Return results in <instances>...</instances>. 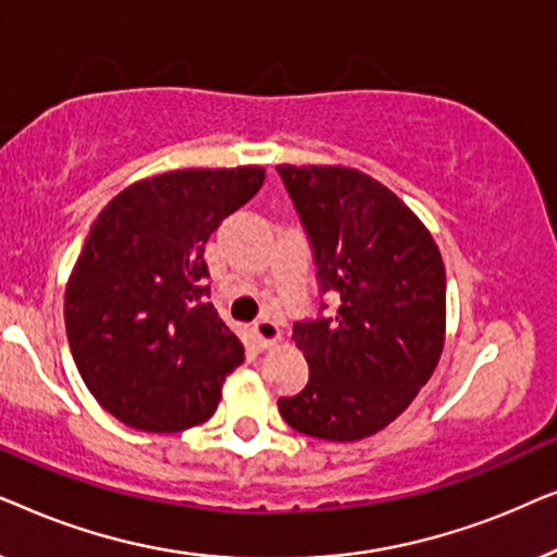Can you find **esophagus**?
<instances>
[{
    "mask_svg": "<svg viewBox=\"0 0 557 557\" xmlns=\"http://www.w3.org/2000/svg\"><path fill=\"white\" fill-rule=\"evenodd\" d=\"M253 334L261 347H269V345H276V342H281V330L276 326V322H271V319H258V322L253 324Z\"/></svg>",
    "mask_w": 557,
    "mask_h": 557,
    "instance_id": "esophagus-1",
    "label": "esophagus"
}]
</instances>
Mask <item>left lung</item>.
Instances as JSON below:
<instances>
[{
	"instance_id": "8db88e82",
	"label": "left lung",
	"mask_w": 557,
	"mask_h": 557,
	"mask_svg": "<svg viewBox=\"0 0 557 557\" xmlns=\"http://www.w3.org/2000/svg\"><path fill=\"white\" fill-rule=\"evenodd\" d=\"M317 265V317L294 324L309 383L281 398L307 436L360 441L383 431L429 383L444 349L446 271L421 220L349 166H276ZM324 295L338 311L324 318Z\"/></svg>"
}]
</instances>
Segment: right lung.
Segmentation results:
<instances>
[{
	"mask_svg": "<svg viewBox=\"0 0 557 557\" xmlns=\"http://www.w3.org/2000/svg\"><path fill=\"white\" fill-rule=\"evenodd\" d=\"M263 177L261 166L166 172L96 218L65 288V332L83 383L121 423L177 433L215 413L246 352L210 304L205 243Z\"/></svg>",
	"mask_w": 557,
	"mask_h": 557,
	"instance_id": "obj_1",
	"label": "right lung"
}]
</instances>
